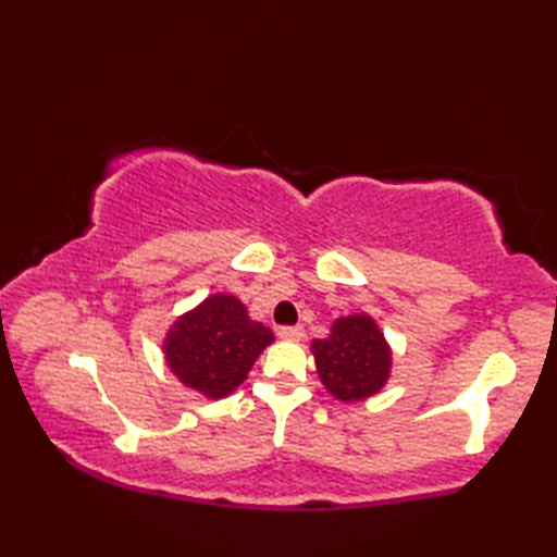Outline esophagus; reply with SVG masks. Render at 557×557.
<instances>
[{
    "label": "esophagus",
    "instance_id": "1",
    "mask_svg": "<svg viewBox=\"0 0 557 557\" xmlns=\"http://www.w3.org/2000/svg\"><path fill=\"white\" fill-rule=\"evenodd\" d=\"M280 339H287V342H299L304 337V327L301 325H292V327H280L277 330Z\"/></svg>",
    "mask_w": 557,
    "mask_h": 557
}]
</instances>
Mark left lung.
<instances>
[{
	"mask_svg": "<svg viewBox=\"0 0 557 557\" xmlns=\"http://www.w3.org/2000/svg\"><path fill=\"white\" fill-rule=\"evenodd\" d=\"M315 371L339 401H361L381 393L393 371V349L371 315H342L330 335L311 342Z\"/></svg>",
	"mask_w": 557,
	"mask_h": 557,
	"instance_id": "1",
	"label": "left lung"
}]
</instances>
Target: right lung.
<instances>
[{
	"mask_svg": "<svg viewBox=\"0 0 557 557\" xmlns=\"http://www.w3.org/2000/svg\"><path fill=\"white\" fill-rule=\"evenodd\" d=\"M275 342L272 330L251 321L232 294H210L182 313L162 342L168 369L180 383L208 399H222L239 387L256 359Z\"/></svg>",
	"mask_w": 557,
	"mask_h": 557,
	"instance_id": "1",
	"label": "right lung"
}]
</instances>
